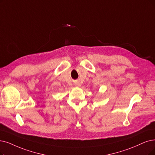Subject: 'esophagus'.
Masks as SVG:
<instances>
[{"label":"esophagus","instance_id":"34e87169","mask_svg":"<svg viewBox=\"0 0 155 155\" xmlns=\"http://www.w3.org/2000/svg\"><path fill=\"white\" fill-rule=\"evenodd\" d=\"M79 84H78V86H79Z\"/></svg>","mask_w":155,"mask_h":155}]
</instances>
